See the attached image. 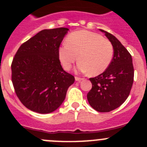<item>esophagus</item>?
I'll return each mask as SVG.
<instances>
[{
	"instance_id": "34e87169",
	"label": "esophagus",
	"mask_w": 147,
	"mask_h": 147,
	"mask_svg": "<svg viewBox=\"0 0 147 147\" xmlns=\"http://www.w3.org/2000/svg\"><path fill=\"white\" fill-rule=\"evenodd\" d=\"M75 80H76V81H82L83 78H79V77L76 76V77H75Z\"/></svg>"
}]
</instances>
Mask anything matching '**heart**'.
Returning a JSON list of instances; mask_svg holds the SVG:
<instances>
[{"label":"heart","mask_w":147,"mask_h":147,"mask_svg":"<svg viewBox=\"0 0 147 147\" xmlns=\"http://www.w3.org/2000/svg\"><path fill=\"white\" fill-rule=\"evenodd\" d=\"M66 42L59 49V59L66 70L78 59L80 71L97 76L105 71L111 63L114 55L112 44L98 33L88 30L73 32Z\"/></svg>","instance_id":"b5f03b06"}]
</instances>
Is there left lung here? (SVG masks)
Wrapping results in <instances>:
<instances>
[{
	"instance_id": "obj_1",
	"label": "left lung",
	"mask_w": 147,
	"mask_h": 147,
	"mask_svg": "<svg viewBox=\"0 0 147 147\" xmlns=\"http://www.w3.org/2000/svg\"><path fill=\"white\" fill-rule=\"evenodd\" d=\"M100 30L112 44L114 56L105 71L89 78L92 88L87 94V99L96 111L109 112L120 107L128 98L134 71L131 56L121 42L111 33Z\"/></svg>"
}]
</instances>
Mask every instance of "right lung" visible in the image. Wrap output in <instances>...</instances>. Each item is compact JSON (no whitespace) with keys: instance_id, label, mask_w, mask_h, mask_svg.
I'll return each instance as SVG.
<instances>
[{"instance_id":"add662e5","label":"right lung","mask_w":147,"mask_h":147,"mask_svg":"<svg viewBox=\"0 0 147 147\" xmlns=\"http://www.w3.org/2000/svg\"><path fill=\"white\" fill-rule=\"evenodd\" d=\"M67 28L45 29L23 43L11 64L13 85L21 102L28 109L49 114L66 98L75 78L61 65L59 49Z\"/></svg>"}]
</instances>
